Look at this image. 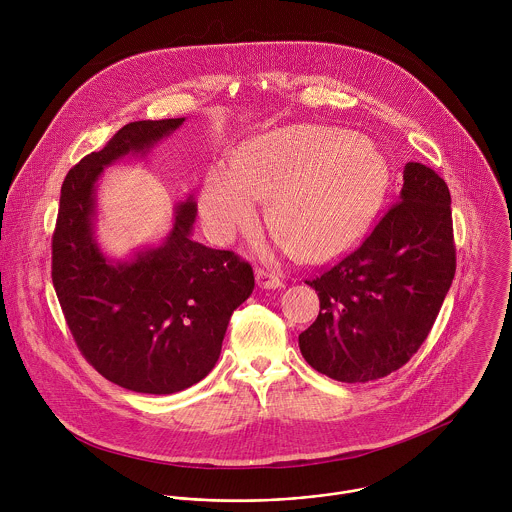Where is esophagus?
<instances>
[{
	"mask_svg": "<svg viewBox=\"0 0 512 512\" xmlns=\"http://www.w3.org/2000/svg\"><path fill=\"white\" fill-rule=\"evenodd\" d=\"M256 282H258V286H260L262 290H278V288L284 286L282 280H280V276H278L276 272L264 270V268H258V270H256Z\"/></svg>",
	"mask_w": 512,
	"mask_h": 512,
	"instance_id": "obj_1",
	"label": "esophagus"
}]
</instances>
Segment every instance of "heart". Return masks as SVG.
Listing matches in <instances>:
<instances>
[{"instance_id": "heart-1", "label": "heart", "mask_w": 512, "mask_h": 512, "mask_svg": "<svg viewBox=\"0 0 512 512\" xmlns=\"http://www.w3.org/2000/svg\"><path fill=\"white\" fill-rule=\"evenodd\" d=\"M390 183L384 155L361 136L327 126H286L246 140L236 165H215L203 183L201 215L217 242L252 230L260 199L284 250L327 260L365 234Z\"/></svg>"}]
</instances>
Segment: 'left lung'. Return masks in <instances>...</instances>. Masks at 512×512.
I'll list each match as a JSON object with an SVG mask.
<instances>
[{"label":"left lung","mask_w":512,"mask_h":512,"mask_svg":"<svg viewBox=\"0 0 512 512\" xmlns=\"http://www.w3.org/2000/svg\"><path fill=\"white\" fill-rule=\"evenodd\" d=\"M453 276L449 189L432 167L410 161L398 203L365 242L307 282L319 315L299 335L303 359L349 384L398 370L426 341Z\"/></svg>","instance_id":"8db88e82"}]
</instances>
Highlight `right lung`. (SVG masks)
Instances as JSON below:
<instances>
[{"mask_svg":"<svg viewBox=\"0 0 512 512\" xmlns=\"http://www.w3.org/2000/svg\"><path fill=\"white\" fill-rule=\"evenodd\" d=\"M185 118L126 124L74 165L61 187L53 234V286L74 341L110 382L173 394L217 365L232 311L254 290V272L230 250L195 242L197 203H175L159 244L110 258L96 236L98 179L124 157H147Z\"/></svg>","mask_w":512,"mask_h":512,"instance_id":"right-lung-1","label":"right lung"}]
</instances>
